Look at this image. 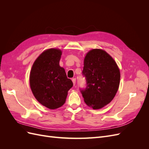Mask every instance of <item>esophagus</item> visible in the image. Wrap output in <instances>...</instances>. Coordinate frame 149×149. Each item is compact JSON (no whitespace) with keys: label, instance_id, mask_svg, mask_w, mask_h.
<instances>
[{"label":"esophagus","instance_id":"1","mask_svg":"<svg viewBox=\"0 0 149 149\" xmlns=\"http://www.w3.org/2000/svg\"><path fill=\"white\" fill-rule=\"evenodd\" d=\"M72 81H73V84L74 85H75V84H76V78H73L72 79Z\"/></svg>","mask_w":149,"mask_h":149}]
</instances>
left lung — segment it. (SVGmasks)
Returning <instances> with one entry per match:
<instances>
[{"mask_svg":"<svg viewBox=\"0 0 149 149\" xmlns=\"http://www.w3.org/2000/svg\"><path fill=\"white\" fill-rule=\"evenodd\" d=\"M83 75L86 88L81 91L86 104L99 109L114 97L120 82V70L109 53L102 49H92L84 58Z\"/></svg>","mask_w":149,"mask_h":149,"instance_id":"1","label":"left lung"}]
</instances>
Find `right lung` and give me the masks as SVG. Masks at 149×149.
Wrapping results in <instances>:
<instances>
[{
    "label": "right lung",
    "instance_id": "obj_1",
    "mask_svg": "<svg viewBox=\"0 0 149 149\" xmlns=\"http://www.w3.org/2000/svg\"><path fill=\"white\" fill-rule=\"evenodd\" d=\"M62 51L49 48L36 59L30 74V88L35 97L49 109H56L65 104L68 90L73 86L65 69L60 66Z\"/></svg>",
    "mask_w": 149,
    "mask_h": 149
}]
</instances>
